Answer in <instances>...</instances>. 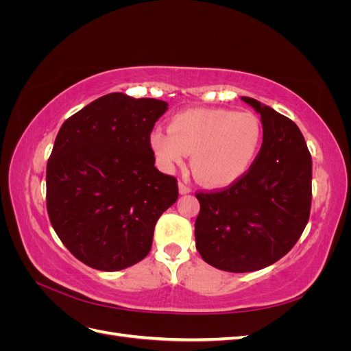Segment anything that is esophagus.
<instances>
[{
  "label": "esophagus",
  "mask_w": 351,
  "mask_h": 351,
  "mask_svg": "<svg viewBox=\"0 0 351 351\" xmlns=\"http://www.w3.org/2000/svg\"><path fill=\"white\" fill-rule=\"evenodd\" d=\"M178 190H180V193H182V195H187V193L192 192V189H190L187 184H184L183 182L178 183Z\"/></svg>",
  "instance_id": "esophagus-1"
}]
</instances>
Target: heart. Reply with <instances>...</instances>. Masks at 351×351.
I'll return each instance as SVG.
<instances>
[{"mask_svg":"<svg viewBox=\"0 0 351 351\" xmlns=\"http://www.w3.org/2000/svg\"><path fill=\"white\" fill-rule=\"evenodd\" d=\"M262 139V124L253 112L195 108L174 115L168 132L154 130L149 146L165 171L183 165L187 154H192V168L200 182L224 187L249 171Z\"/></svg>","mask_w":351,"mask_h":351,"instance_id":"heart-1","label":"heart"}]
</instances>
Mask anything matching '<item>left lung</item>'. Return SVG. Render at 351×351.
<instances>
[{
    "label": "left lung",
    "mask_w": 351,
    "mask_h": 351,
    "mask_svg": "<svg viewBox=\"0 0 351 351\" xmlns=\"http://www.w3.org/2000/svg\"><path fill=\"white\" fill-rule=\"evenodd\" d=\"M241 99L261 114V151L236 183L196 192V249L227 272H252L280 261L300 239L312 205V158L299 127L268 105Z\"/></svg>",
    "instance_id": "left-lung-1"
}]
</instances>
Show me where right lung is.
Returning <instances> with one entry per match:
<instances>
[{
    "mask_svg": "<svg viewBox=\"0 0 351 351\" xmlns=\"http://www.w3.org/2000/svg\"><path fill=\"white\" fill-rule=\"evenodd\" d=\"M168 104L110 93L64 121L47 164V210L62 244L88 267L120 271L151 252L158 218L178 197L149 146Z\"/></svg>",
    "mask_w": 351,
    "mask_h": 351,
    "instance_id": "1",
    "label": "right lung"
}]
</instances>
